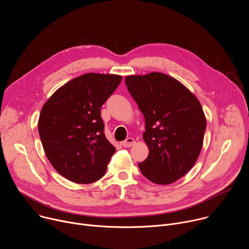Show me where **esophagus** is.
<instances>
[{"mask_svg":"<svg viewBox=\"0 0 249 249\" xmlns=\"http://www.w3.org/2000/svg\"><path fill=\"white\" fill-rule=\"evenodd\" d=\"M121 145L125 148H128V147H132L133 145H135V140L133 138H127L125 141L121 142Z\"/></svg>","mask_w":249,"mask_h":249,"instance_id":"esophagus-1","label":"esophagus"}]
</instances>
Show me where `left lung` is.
Masks as SVG:
<instances>
[{"label":"left lung","mask_w":249,"mask_h":249,"mask_svg":"<svg viewBox=\"0 0 249 249\" xmlns=\"http://www.w3.org/2000/svg\"><path fill=\"white\" fill-rule=\"evenodd\" d=\"M127 89L145 117L149 156L139 168L150 181L166 185L195 164L203 146L206 117L197 97L162 73L127 76Z\"/></svg>","instance_id":"obj_1"}]
</instances>
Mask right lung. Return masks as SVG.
Returning <instances> with one entry per match:
<instances>
[{"label": "right lung", "mask_w": 249, "mask_h": 249, "mask_svg": "<svg viewBox=\"0 0 249 249\" xmlns=\"http://www.w3.org/2000/svg\"><path fill=\"white\" fill-rule=\"evenodd\" d=\"M122 77L89 73L68 82L45 102L38 120L44 152L67 179L92 183L105 174L115 148L104 135L100 107Z\"/></svg>", "instance_id": "obj_1"}]
</instances>
